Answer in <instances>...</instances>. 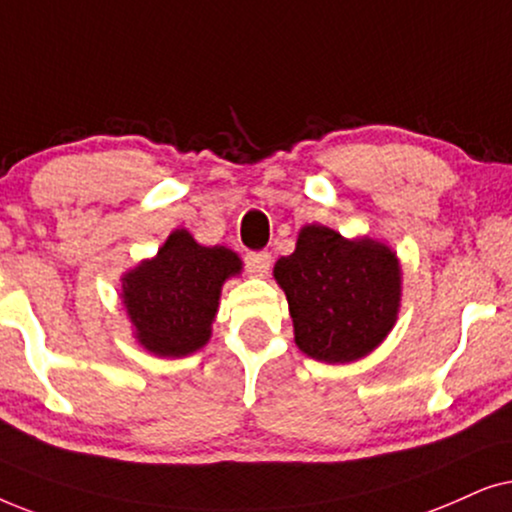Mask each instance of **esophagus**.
<instances>
[{
  "instance_id": "1",
  "label": "esophagus",
  "mask_w": 512,
  "mask_h": 512,
  "mask_svg": "<svg viewBox=\"0 0 512 512\" xmlns=\"http://www.w3.org/2000/svg\"><path fill=\"white\" fill-rule=\"evenodd\" d=\"M245 269H248V274L252 276H267L271 269V252H248V255H245Z\"/></svg>"
}]
</instances>
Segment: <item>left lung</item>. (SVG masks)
<instances>
[{
  "label": "left lung",
  "mask_w": 512,
  "mask_h": 512,
  "mask_svg": "<svg viewBox=\"0 0 512 512\" xmlns=\"http://www.w3.org/2000/svg\"><path fill=\"white\" fill-rule=\"evenodd\" d=\"M274 278L288 297L299 351L320 363L365 358L393 330L403 295L395 252L374 238H344L323 224L299 231Z\"/></svg>",
  "instance_id": "obj_1"
}]
</instances>
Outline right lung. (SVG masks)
I'll use <instances>...</instances> for the list:
<instances>
[{"mask_svg": "<svg viewBox=\"0 0 512 512\" xmlns=\"http://www.w3.org/2000/svg\"><path fill=\"white\" fill-rule=\"evenodd\" d=\"M241 269L234 250L206 248L187 229H175L152 260L121 278V299L135 339L159 358H182L203 349L213 332L222 285Z\"/></svg>", "mask_w": 512, "mask_h": 512, "instance_id": "1", "label": "right lung"}]
</instances>
